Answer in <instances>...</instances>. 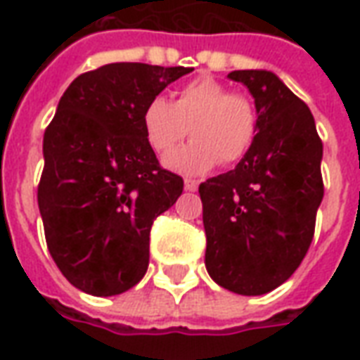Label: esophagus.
<instances>
[{
  "instance_id": "esophagus-1",
  "label": "esophagus",
  "mask_w": 360,
  "mask_h": 360,
  "mask_svg": "<svg viewBox=\"0 0 360 360\" xmlns=\"http://www.w3.org/2000/svg\"><path fill=\"white\" fill-rule=\"evenodd\" d=\"M185 188H187V191H196V188H198V181L185 179Z\"/></svg>"
}]
</instances>
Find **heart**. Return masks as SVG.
<instances>
[{
    "label": "heart",
    "mask_w": 360,
    "mask_h": 360,
    "mask_svg": "<svg viewBox=\"0 0 360 360\" xmlns=\"http://www.w3.org/2000/svg\"><path fill=\"white\" fill-rule=\"evenodd\" d=\"M257 127L255 103L212 77L187 82L173 103L158 96L142 111V129L156 154H167L193 134V141L164 160L165 167L185 175L241 160L255 142Z\"/></svg>",
    "instance_id": "heart-1"
}]
</instances>
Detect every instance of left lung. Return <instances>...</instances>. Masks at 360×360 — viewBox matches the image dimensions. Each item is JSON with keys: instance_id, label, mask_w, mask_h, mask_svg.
<instances>
[{"instance_id": "8db88e82", "label": "left lung", "mask_w": 360, "mask_h": 360, "mask_svg": "<svg viewBox=\"0 0 360 360\" xmlns=\"http://www.w3.org/2000/svg\"><path fill=\"white\" fill-rule=\"evenodd\" d=\"M255 98L257 136L235 169L198 187L206 270L239 295H264L293 276L324 196L322 141L309 105L264 69L231 71Z\"/></svg>"}]
</instances>
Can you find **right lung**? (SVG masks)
Listing matches in <instances>:
<instances>
[{
    "label": "right lung",
    "instance_id": "right-lung-1",
    "mask_svg": "<svg viewBox=\"0 0 360 360\" xmlns=\"http://www.w3.org/2000/svg\"><path fill=\"white\" fill-rule=\"evenodd\" d=\"M191 67L110 63L77 77L44 133L38 208L61 274L84 293L111 297L148 270L150 227L183 193L162 169L142 111Z\"/></svg>",
    "mask_w": 360,
    "mask_h": 360
}]
</instances>
